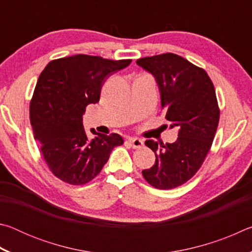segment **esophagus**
<instances>
[{
    "mask_svg": "<svg viewBox=\"0 0 252 252\" xmlns=\"http://www.w3.org/2000/svg\"><path fill=\"white\" fill-rule=\"evenodd\" d=\"M129 142L133 149H140L143 146V140L139 138H130Z\"/></svg>",
    "mask_w": 252,
    "mask_h": 252,
    "instance_id": "34e87169",
    "label": "esophagus"
}]
</instances>
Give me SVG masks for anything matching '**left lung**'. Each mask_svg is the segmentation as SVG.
Masks as SVG:
<instances>
[{"instance_id":"8db88e82","label":"left lung","mask_w":252,"mask_h":252,"mask_svg":"<svg viewBox=\"0 0 252 252\" xmlns=\"http://www.w3.org/2000/svg\"><path fill=\"white\" fill-rule=\"evenodd\" d=\"M136 64L156 78L165 119L179 130L173 143L147 140L156 163L143 170V178L157 189H173L198 172L212 146L220 118L215 87L202 67L173 53L139 59Z\"/></svg>"}]
</instances>
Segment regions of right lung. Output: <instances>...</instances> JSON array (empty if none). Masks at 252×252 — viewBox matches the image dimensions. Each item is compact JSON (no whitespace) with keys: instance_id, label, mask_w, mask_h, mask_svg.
<instances>
[{"instance_id":"add662e5","label":"right lung","mask_w":252,"mask_h":252,"mask_svg":"<svg viewBox=\"0 0 252 252\" xmlns=\"http://www.w3.org/2000/svg\"><path fill=\"white\" fill-rule=\"evenodd\" d=\"M131 61L78 54L53 60L42 71L30 102V121L42 157L60 180L73 186L90 182L113 148L123 144L118 133L93 129L95 136L88 139L82 116L88 104L99 102L105 80Z\"/></svg>"}]
</instances>
